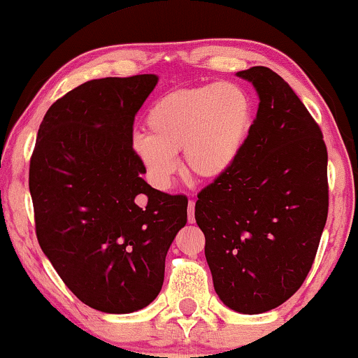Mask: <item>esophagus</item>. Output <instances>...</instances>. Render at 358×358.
Masks as SVG:
<instances>
[{
	"mask_svg": "<svg viewBox=\"0 0 358 358\" xmlns=\"http://www.w3.org/2000/svg\"><path fill=\"white\" fill-rule=\"evenodd\" d=\"M194 213H196V202L189 201V206H187V220H189V224L196 222V215H194Z\"/></svg>",
	"mask_w": 358,
	"mask_h": 358,
	"instance_id": "esophagus-1",
	"label": "esophagus"
}]
</instances>
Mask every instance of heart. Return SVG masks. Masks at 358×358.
<instances>
[{"label":"heart","mask_w":358,"mask_h":358,"mask_svg":"<svg viewBox=\"0 0 358 358\" xmlns=\"http://www.w3.org/2000/svg\"><path fill=\"white\" fill-rule=\"evenodd\" d=\"M254 126V103L232 83L180 90L162 96L145 116L148 134L132 149L159 189L178 172L176 154L197 179L222 178L239 159Z\"/></svg>","instance_id":"1"}]
</instances>
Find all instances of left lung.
Segmentation results:
<instances>
[{"label":"left lung","mask_w":358,"mask_h":358,"mask_svg":"<svg viewBox=\"0 0 358 358\" xmlns=\"http://www.w3.org/2000/svg\"><path fill=\"white\" fill-rule=\"evenodd\" d=\"M237 76L257 91V116L236 164L197 194L196 222L215 294L254 315L292 297L314 264L329 213L327 148L279 74L254 66Z\"/></svg>","instance_id":"8db88e82"}]
</instances>
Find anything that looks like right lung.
Returning <instances> with one entry per match:
<instances>
[{"label": "right lung", "instance_id": "add662e5", "mask_svg": "<svg viewBox=\"0 0 358 358\" xmlns=\"http://www.w3.org/2000/svg\"><path fill=\"white\" fill-rule=\"evenodd\" d=\"M156 74L92 79L44 114L29 164L44 255L86 306L106 314L148 307L167 250L187 222V197L141 178L132 124Z\"/></svg>", "mask_w": 358, "mask_h": 358}]
</instances>
